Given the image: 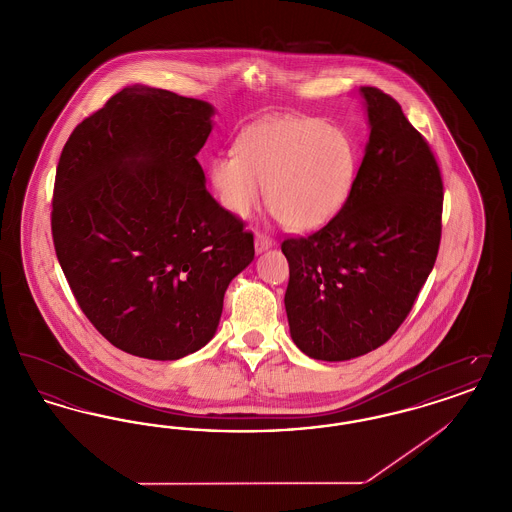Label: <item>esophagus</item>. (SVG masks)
Segmentation results:
<instances>
[{
    "mask_svg": "<svg viewBox=\"0 0 512 512\" xmlns=\"http://www.w3.org/2000/svg\"><path fill=\"white\" fill-rule=\"evenodd\" d=\"M270 247H272V238H268L267 234L257 232L255 234V251L263 253V251H267Z\"/></svg>",
    "mask_w": 512,
    "mask_h": 512,
    "instance_id": "1",
    "label": "esophagus"
}]
</instances>
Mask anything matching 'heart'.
Segmentation results:
<instances>
[{"instance_id": "b5f03b06", "label": "heart", "mask_w": 512, "mask_h": 512, "mask_svg": "<svg viewBox=\"0 0 512 512\" xmlns=\"http://www.w3.org/2000/svg\"><path fill=\"white\" fill-rule=\"evenodd\" d=\"M359 149L338 124L317 117H270L238 136L236 155L209 163V182L234 217H249L267 197L292 230L309 232L334 219L353 192Z\"/></svg>"}]
</instances>
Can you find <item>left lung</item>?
I'll list each match as a JSON object with an SVG mask.
<instances>
[{
  "label": "left lung",
  "instance_id": "8db88e82",
  "mask_svg": "<svg viewBox=\"0 0 512 512\" xmlns=\"http://www.w3.org/2000/svg\"><path fill=\"white\" fill-rule=\"evenodd\" d=\"M365 157L340 213L290 238L286 313L293 343L318 361L361 357L390 340L428 280L441 238L438 163L401 105L361 86Z\"/></svg>",
  "mask_w": 512,
  "mask_h": 512
}]
</instances>
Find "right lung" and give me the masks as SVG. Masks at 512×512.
I'll return each mask as SVG.
<instances>
[{"label": "right lung", "mask_w": 512, "mask_h": 512, "mask_svg": "<svg viewBox=\"0 0 512 512\" xmlns=\"http://www.w3.org/2000/svg\"><path fill=\"white\" fill-rule=\"evenodd\" d=\"M215 107L126 86L63 147L51 230L88 320L122 351L176 361L213 340L253 236L205 188L195 155Z\"/></svg>", "instance_id": "1"}]
</instances>
